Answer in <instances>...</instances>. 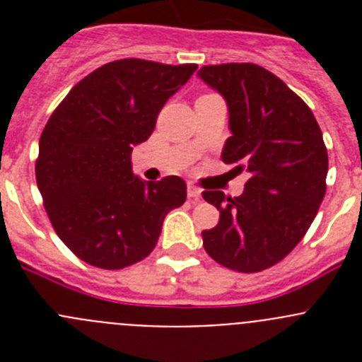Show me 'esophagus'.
Returning <instances> with one entry per match:
<instances>
[{"mask_svg": "<svg viewBox=\"0 0 362 362\" xmlns=\"http://www.w3.org/2000/svg\"><path fill=\"white\" fill-rule=\"evenodd\" d=\"M188 197H190L192 201H199V197H201V188H197L196 185H188Z\"/></svg>", "mask_w": 362, "mask_h": 362, "instance_id": "esophagus-1", "label": "esophagus"}]
</instances>
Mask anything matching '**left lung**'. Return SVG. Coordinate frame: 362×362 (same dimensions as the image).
I'll use <instances>...</instances> for the list:
<instances>
[{
	"label": "left lung",
	"instance_id": "8db88e82",
	"mask_svg": "<svg viewBox=\"0 0 362 362\" xmlns=\"http://www.w3.org/2000/svg\"><path fill=\"white\" fill-rule=\"evenodd\" d=\"M228 105L221 159L250 179L238 197L204 190L219 223L203 230L206 254L230 270L254 274L284 259L305 238L326 192L328 152L308 105L276 74L254 63L197 72Z\"/></svg>",
	"mask_w": 362,
	"mask_h": 362
}]
</instances>
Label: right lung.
Masks as SVG:
<instances>
[{"instance_id": "add662e5", "label": "right lung", "mask_w": 362, "mask_h": 362, "mask_svg": "<svg viewBox=\"0 0 362 362\" xmlns=\"http://www.w3.org/2000/svg\"><path fill=\"white\" fill-rule=\"evenodd\" d=\"M196 69L134 57L107 63L74 86L45 124L37 188L59 239L85 263L103 270L139 263L158 245L166 214L187 199L183 179L143 181L130 156Z\"/></svg>"}]
</instances>
